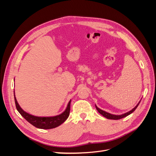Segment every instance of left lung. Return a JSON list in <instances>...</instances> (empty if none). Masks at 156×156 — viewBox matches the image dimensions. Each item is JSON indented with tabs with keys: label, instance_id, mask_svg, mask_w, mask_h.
<instances>
[{
	"label": "left lung",
	"instance_id": "obj_1",
	"mask_svg": "<svg viewBox=\"0 0 156 156\" xmlns=\"http://www.w3.org/2000/svg\"><path fill=\"white\" fill-rule=\"evenodd\" d=\"M139 103H140V102H139V103H138V104L136 105V106L135 108H133V109H132L131 111H129V112H127L125 113V114L122 115H111V114H110V113H108V112H105V111H104L101 110L100 108H99L96 105V109L98 110V111L99 112V113H100V114H101L102 116H103L104 117L107 118V119H112V120H119V119H123V118H124V117H126V116H127L129 115L130 114H131L132 112H133V111H135V110L136 109V107H138Z\"/></svg>",
	"mask_w": 156,
	"mask_h": 156
}]
</instances>
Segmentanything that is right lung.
I'll use <instances>...</instances> for the list:
<instances>
[{"label":"right lung","instance_id":"add662e5","mask_svg":"<svg viewBox=\"0 0 156 156\" xmlns=\"http://www.w3.org/2000/svg\"><path fill=\"white\" fill-rule=\"evenodd\" d=\"M14 99H15L16 106L18 112L20 113L21 115L26 120L29 122L32 126L37 127V128L44 129L55 128V127H58L60 124H62L66 120L69 115L71 100L68 103L66 109L61 115L53 117H37L28 114L27 112H25L22 109L17 101V100L15 97V94H14Z\"/></svg>","mask_w":156,"mask_h":156}]
</instances>
